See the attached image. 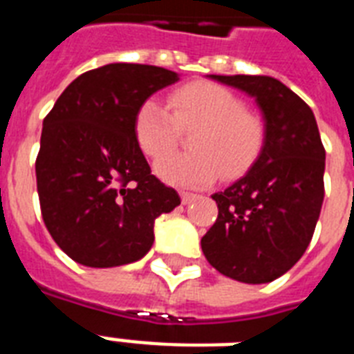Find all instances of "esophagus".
<instances>
[{
  "label": "esophagus",
  "instance_id": "1",
  "mask_svg": "<svg viewBox=\"0 0 354 354\" xmlns=\"http://www.w3.org/2000/svg\"><path fill=\"white\" fill-rule=\"evenodd\" d=\"M180 196H182V204H185V205L191 204V202L196 198V194L189 193V191H182V193H180Z\"/></svg>",
  "mask_w": 354,
  "mask_h": 354
}]
</instances>
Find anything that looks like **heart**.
<instances>
[{"instance_id": "b5f03b06", "label": "heart", "mask_w": 354, "mask_h": 354, "mask_svg": "<svg viewBox=\"0 0 354 354\" xmlns=\"http://www.w3.org/2000/svg\"><path fill=\"white\" fill-rule=\"evenodd\" d=\"M197 132L191 155L167 156L182 131ZM133 133L139 149L156 163V174L172 185L200 187L222 178L242 176L257 161L264 147V124L244 110V102L215 82H191L169 95V110L145 101L136 112Z\"/></svg>"}]
</instances>
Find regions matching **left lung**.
<instances>
[{
    "instance_id": "obj_1",
    "label": "left lung",
    "mask_w": 354,
    "mask_h": 354,
    "mask_svg": "<svg viewBox=\"0 0 354 354\" xmlns=\"http://www.w3.org/2000/svg\"><path fill=\"white\" fill-rule=\"evenodd\" d=\"M255 99L264 147L252 169L211 198L218 216L202 252L226 277L261 285L301 259L324 204L325 149L313 110L274 77L209 75Z\"/></svg>"
}]
</instances>
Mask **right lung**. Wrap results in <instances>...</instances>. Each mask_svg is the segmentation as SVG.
I'll return each instance as SVG.
<instances>
[{
  "mask_svg": "<svg viewBox=\"0 0 354 354\" xmlns=\"http://www.w3.org/2000/svg\"><path fill=\"white\" fill-rule=\"evenodd\" d=\"M174 71L108 64L71 82L44 119L36 187L47 232L75 263L112 268L147 255L154 221L180 196L150 172L133 133L138 108Z\"/></svg>",
  "mask_w": 354,
  "mask_h": 354,
  "instance_id": "1",
  "label": "right lung"
}]
</instances>
